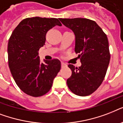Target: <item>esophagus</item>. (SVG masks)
<instances>
[{"label":"esophagus","mask_w":123,"mask_h":123,"mask_svg":"<svg viewBox=\"0 0 123 123\" xmlns=\"http://www.w3.org/2000/svg\"><path fill=\"white\" fill-rule=\"evenodd\" d=\"M61 66H62V68L66 67V66H67V64H66V63H64V62H61Z\"/></svg>","instance_id":"34e87169"}]
</instances>
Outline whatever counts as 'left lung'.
Returning <instances> with one entry per match:
<instances>
[{"mask_svg":"<svg viewBox=\"0 0 123 123\" xmlns=\"http://www.w3.org/2000/svg\"><path fill=\"white\" fill-rule=\"evenodd\" d=\"M75 36V51L79 54L82 65L69 64L72 71L67 85L76 95L86 96L95 91L104 80L111 55L107 35L101 27L89 19L59 18Z\"/></svg>","mask_w":123,"mask_h":123,"instance_id":"left-lung-1","label":"left lung"}]
</instances>
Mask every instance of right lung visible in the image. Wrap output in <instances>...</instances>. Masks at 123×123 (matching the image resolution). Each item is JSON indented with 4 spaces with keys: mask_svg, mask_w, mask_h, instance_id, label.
Returning a JSON list of instances; mask_svg holds the SVG:
<instances>
[{
    "mask_svg": "<svg viewBox=\"0 0 123 123\" xmlns=\"http://www.w3.org/2000/svg\"><path fill=\"white\" fill-rule=\"evenodd\" d=\"M55 25H62L57 18H25L14 29L9 39L11 73L17 86L28 95L38 97L47 93L61 69L59 60H44L43 64L39 56L46 32Z\"/></svg>",
    "mask_w": 123,
    "mask_h": 123,
    "instance_id": "add662e5",
    "label": "right lung"
}]
</instances>
